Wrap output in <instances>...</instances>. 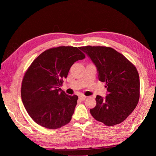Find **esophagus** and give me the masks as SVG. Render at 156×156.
Wrapping results in <instances>:
<instances>
[{
  "mask_svg": "<svg viewBox=\"0 0 156 156\" xmlns=\"http://www.w3.org/2000/svg\"><path fill=\"white\" fill-rule=\"evenodd\" d=\"M87 98V97H86V96H84V95H83V94H81V95H80L79 96V99H80V101H84L85 99Z\"/></svg>",
  "mask_w": 156,
  "mask_h": 156,
  "instance_id": "esophagus-1",
  "label": "esophagus"
}]
</instances>
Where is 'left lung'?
<instances>
[{"mask_svg": "<svg viewBox=\"0 0 156 156\" xmlns=\"http://www.w3.org/2000/svg\"><path fill=\"white\" fill-rule=\"evenodd\" d=\"M97 66L99 80L105 82L108 94L97 95L90 110L96 120L107 126L125 121L139 102L140 82L137 68L121 53L110 47L87 45L80 48Z\"/></svg>", "mask_w": 156, "mask_h": 156, "instance_id": "obj_1", "label": "left lung"}]
</instances>
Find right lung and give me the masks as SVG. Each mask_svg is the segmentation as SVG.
Here are the masks:
<instances>
[{
  "label": "right lung",
  "instance_id": "right-lung-1",
  "mask_svg": "<svg viewBox=\"0 0 156 156\" xmlns=\"http://www.w3.org/2000/svg\"><path fill=\"white\" fill-rule=\"evenodd\" d=\"M85 56L76 47L59 46L44 51L29 66L21 94L26 111L36 123L55 129L71 121L78 97L66 94L59 87L74 63Z\"/></svg>",
  "mask_w": 156,
  "mask_h": 156
}]
</instances>
